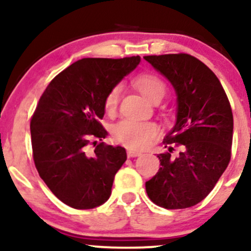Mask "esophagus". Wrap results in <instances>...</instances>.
Masks as SVG:
<instances>
[{
	"label": "esophagus",
	"instance_id": "esophagus-1",
	"mask_svg": "<svg viewBox=\"0 0 251 251\" xmlns=\"http://www.w3.org/2000/svg\"><path fill=\"white\" fill-rule=\"evenodd\" d=\"M127 155H128L129 158L139 157V155H142V152H140V151H135V150H128Z\"/></svg>",
	"mask_w": 251,
	"mask_h": 251
}]
</instances>
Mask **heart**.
Wrapping results in <instances>:
<instances>
[{"instance_id":"obj_1","label":"heart","mask_w":251,"mask_h":251,"mask_svg":"<svg viewBox=\"0 0 251 251\" xmlns=\"http://www.w3.org/2000/svg\"><path fill=\"white\" fill-rule=\"evenodd\" d=\"M135 87L142 92L144 97L153 101L155 99H162L165 94V85L157 75L151 73L139 74L133 80ZM120 87L114 86L106 94L103 106L107 113L116 109L119 101ZM114 139L118 143L132 149H144L151 143L158 134V126L151 122H139L133 119L120 120L113 126L112 129Z\"/></svg>"}]
</instances>
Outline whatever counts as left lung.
<instances>
[{
  "mask_svg": "<svg viewBox=\"0 0 251 251\" xmlns=\"http://www.w3.org/2000/svg\"><path fill=\"white\" fill-rule=\"evenodd\" d=\"M171 83L177 97L176 123L158 154L160 169L145 183L150 200L165 209H185L210 194L231 154L234 118L220 80L189 54L144 56ZM180 146L174 155L172 146Z\"/></svg>",
  "mask_w": 251,
  "mask_h": 251,
  "instance_id": "8db88e82",
  "label": "left lung"
}]
</instances>
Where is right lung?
I'll return each instance as SVG.
<instances>
[{
  "mask_svg": "<svg viewBox=\"0 0 251 251\" xmlns=\"http://www.w3.org/2000/svg\"><path fill=\"white\" fill-rule=\"evenodd\" d=\"M139 62L140 56L77 60L40 98L30 122L34 163L46 185L68 206L93 209L111 196L126 150L101 143L88 155L86 146L107 137L99 123L106 94Z\"/></svg>",
  "mask_w": 251,
  "mask_h": 251,
  "instance_id": "add662e5",
  "label": "right lung"
}]
</instances>
